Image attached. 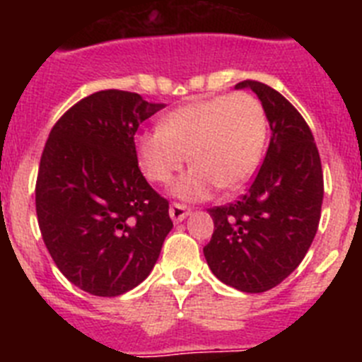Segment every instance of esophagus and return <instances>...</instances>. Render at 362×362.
<instances>
[{
  "label": "esophagus",
  "mask_w": 362,
  "mask_h": 362,
  "mask_svg": "<svg viewBox=\"0 0 362 362\" xmlns=\"http://www.w3.org/2000/svg\"><path fill=\"white\" fill-rule=\"evenodd\" d=\"M168 214H170V217H172V221H174V223H179V221H183L185 217L190 214V209H188V206H185V204L174 203V204H170Z\"/></svg>",
  "instance_id": "esophagus-1"
}]
</instances>
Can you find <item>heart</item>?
I'll use <instances>...</instances> for the list:
<instances>
[{
    "instance_id": "1",
    "label": "heart",
    "mask_w": 362,
    "mask_h": 362,
    "mask_svg": "<svg viewBox=\"0 0 362 362\" xmlns=\"http://www.w3.org/2000/svg\"><path fill=\"white\" fill-rule=\"evenodd\" d=\"M267 134V114L254 95H217L172 110L158 130L137 134L134 146L143 174L158 185L170 183L188 158L192 168L172 192L179 199L201 201L217 187L238 190L252 177Z\"/></svg>"
}]
</instances>
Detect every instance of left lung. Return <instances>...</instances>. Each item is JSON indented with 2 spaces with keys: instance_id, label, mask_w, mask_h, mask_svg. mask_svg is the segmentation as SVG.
I'll return each mask as SVG.
<instances>
[{
  "instance_id": "8db88e82",
  "label": "left lung",
  "mask_w": 362,
  "mask_h": 362,
  "mask_svg": "<svg viewBox=\"0 0 362 362\" xmlns=\"http://www.w3.org/2000/svg\"><path fill=\"white\" fill-rule=\"evenodd\" d=\"M263 105L272 137L254 183L235 203L214 206L203 248L214 276L246 293L274 288L305 259L321 219L322 168L312 130L288 99L246 79Z\"/></svg>"
}]
</instances>
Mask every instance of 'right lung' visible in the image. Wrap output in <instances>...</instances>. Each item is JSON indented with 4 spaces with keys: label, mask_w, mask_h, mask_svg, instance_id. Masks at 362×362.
Segmentation results:
<instances>
[{
    "label": "right lung",
    "mask_w": 362,
    "mask_h": 362,
    "mask_svg": "<svg viewBox=\"0 0 362 362\" xmlns=\"http://www.w3.org/2000/svg\"><path fill=\"white\" fill-rule=\"evenodd\" d=\"M163 107L136 92H95L69 108L45 143L37 223L56 267L83 292L116 297L136 288L174 226L134 146L139 124Z\"/></svg>",
    "instance_id": "right-lung-1"
}]
</instances>
